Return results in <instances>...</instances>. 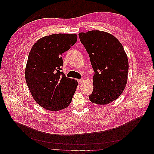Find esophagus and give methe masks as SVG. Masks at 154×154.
Masks as SVG:
<instances>
[{"label": "esophagus", "mask_w": 154, "mask_h": 154, "mask_svg": "<svg viewBox=\"0 0 154 154\" xmlns=\"http://www.w3.org/2000/svg\"><path fill=\"white\" fill-rule=\"evenodd\" d=\"M83 78L80 79V80H78V83H82L83 82Z\"/></svg>", "instance_id": "1"}]
</instances>
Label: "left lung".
I'll return each mask as SVG.
<instances>
[{
	"label": "left lung",
	"instance_id": "left-lung-1",
	"mask_svg": "<svg viewBox=\"0 0 154 154\" xmlns=\"http://www.w3.org/2000/svg\"><path fill=\"white\" fill-rule=\"evenodd\" d=\"M89 55L94 74L92 103L109 104L119 97L127 84L128 61L122 44L108 32L97 30L79 33Z\"/></svg>",
	"mask_w": 154,
	"mask_h": 154
}]
</instances>
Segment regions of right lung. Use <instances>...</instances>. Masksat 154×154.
Segmentation results:
<instances>
[{
    "label": "right lung",
    "mask_w": 154,
    "mask_h": 154,
    "mask_svg": "<svg viewBox=\"0 0 154 154\" xmlns=\"http://www.w3.org/2000/svg\"><path fill=\"white\" fill-rule=\"evenodd\" d=\"M76 41V34H54L39 39L30 51L26 83L35 101L45 109L58 111L71 103L78 82L62 72V54Z\"/></svg>",
    "instance_id": "1"
}]
</instances>
